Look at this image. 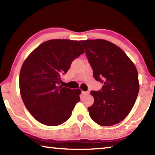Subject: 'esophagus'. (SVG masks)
Here are the masks:
<instances>
[{"label":"esophagus","mask_w":155,"mask_h":155,"mask_svg":"<svg viewBox=\"0 0 155 155\" xmlns=\"http://www.w3.org/2000/svg\"><path fill=\"white\" fill-rule=\"evenodd\" d=\"M89 94V91H82V94L83 95H87V94Z\"/></svg>","instance_id":"1"}]
</instances>
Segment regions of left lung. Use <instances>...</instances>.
Returning a JSON list of instances; mask_svg holds the SVG:
<instances>
[{
	"label": "left lung",
	"mask_w": 155,
	"mask_h": 155,
	"mask_svg": "<svg viewBox=\"0 0 155 155\" xmlns=\"http://www.w3.org/2000/svg\"><path fill=\"white\" fill-rule=\"evenodd\" d=\"M93 69L94 77L104 83L91 91L94 104L88 107L91 118L101 126L122 121L133 109L140 90L135 64L115 44L105 40L80 41Z\"/></svg>",
	"instance_id": "obj_1"
}]
</instances>
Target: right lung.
<instances>
[{"label": "right lung", "instance_id": "add662e5", "mask_svg": "<svg viewBox=\"0 0 155 155\" xmlns=\"http://www.w3.org/2000/svg\"><path fill=\"white\" fill-rule=\"evenodd\" d=\"M84 52L79 41L57 39L41 44L25 60L19 77L21 97L39 122L53 127L71 116L81 90L58 85L59 81Z\"/></svg>", "mask_w": 155, "mask_h": 155}]
</instances>
